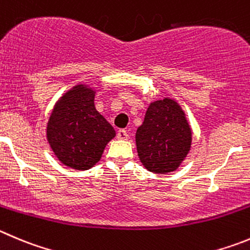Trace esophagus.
Listing matches in <instances>:
<instances>
[{
	"label": "esophagus",
	"instance_id": "34e87169",
	"mask_svg": "<svg viewBox=\"0 0 250 250\" xmlns=\"http://www.w3.org/2000/svg\"><path fill=\"white\" fill-rule=\"evenodd\" d=\"M117 138L121 139V141H127L129 138V134H128V132L125 129H120L117 132Z\"/></svg>",
	"mask_w": 250,
	"mask_h": 250
}]
</instances>
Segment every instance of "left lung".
I'll list each match as a JSON object with an SVG mask.
<instances>
[{
    "mask_svg": "<svg viewBox=\"0 0 250 250\" xmlns=\"http://www.w3.org/2000/svg\"><path fill=\"white\" fill-rule=\"evenodd\" d=\"M191 143L192 129L180 104L170 97L150 102L136 133L143 167L155 174L175 171L188 157Z\"/></svg>",
    "mask_w": 250,
    "mask_h": 250,
    "instance_id": "8db88e82",
    "label": "left lung"
}]
</instances>
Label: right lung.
<instances>
[{"instance_id": "1", "label": "right lung", "mask_w": 250, "mask_h": 250, "mask_svg": "<svg viewBox=\"0 0 250 250\" xmlns=\"http://www.w3.org/2000/svg\"><path fill=\"white\" fill-rule=\"evenodd\" d=\"M93 90L78 83L55 102L46 123V139L62 164L88 170L101 160L116 130L95 107Z\"/></svg>"}]
</instances>
